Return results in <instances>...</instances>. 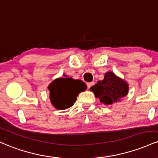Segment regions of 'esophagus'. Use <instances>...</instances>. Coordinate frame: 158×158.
<instances>
[{"label": "esophagus", "instance_id": "obj_1", "mask_svg": "<svg viewBox=\"0 0 158 158\" xmlns=\"http://www.w3.org/2000/svg\"><path fill=\"white\" fill-rule=\"evenodd\" d=\"M86 85H87L88 89H89L90 87H91L92 86H93V85H94V82H89V83H87V84H86Z\"/></svg>", "mask_w": 158, "mask_h": 158}]
</instances>
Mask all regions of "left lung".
I'll use <instances>...</instances> for the list:
<instances>
[{"instance_id": "8db88e82", "label": "left lung", "mask_w": 158, "mask_h": 158, "mask_svg": "<svg viewBox=\"0 0 158 158\" xmlns=\"http://www.w3.org/2000/svg\"><path fill=\"white\" fill-rule=\"evenodd\" d=\"M90 90L98 98L100 102L105 105L121 101L128 93V84L121 77H118L113 72H107L104 74L102 81L90 87Z\"/></svg>"}]
</instances>
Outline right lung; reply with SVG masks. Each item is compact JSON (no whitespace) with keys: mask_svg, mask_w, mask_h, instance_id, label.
Returning a JSON list of instances; mask_svg holds the SVG:
<instances>
[{"mask_svg":"<svg viewBox=\"0 0 158 158\" xmlns=\"http://www.w3.org/2000/svg\"><path fill=\"white\" fill-rule=\"evenodd\" d=\"M65 77H59L51 83L50 101L57 110H65L72 107L77 100L81 92L86 89V85L81 80H74L63 74Z\"/></svg>","mask_w":158,"mask_h":158,"instance_id":"add662e5","label":"right lung"}]
</instances>
